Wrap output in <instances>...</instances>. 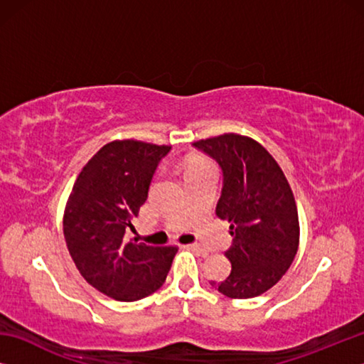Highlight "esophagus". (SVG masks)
<instances>
[{
    "instance_id": "obj_1",
    "label": "esophagus",
    "mask_w": 364,
    "mask_h": 364,
    "mask_svg": "<svg viewBox=\"0 0 364 364\" xmlns=\"http://www.w3.org/2000/svg\"><path fill=\"white\" fill-rule=\"evenodd\" d=\"M184 247L197 252V254L202 255V257H207V255H208V250L202 247V245H199V244H188V245H184Z\"/></svg>"
}]
</instances>
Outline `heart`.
<instances>
[{"instance_id":"b5f03b06","label":"heart","mask_w":364,"mask_h":364,"mask_svg":"<svg viewBox=\"0 0 364 364\" xmlns=\"http://www.w3.org/2000/svg\"><path fill=\"white\" fill-rule=\"evenodd\" d=\"M212 164L205 159H196L191 162L189 165V175L197 173V171H204V170H212Z\"/></svg>"}]
</instances>
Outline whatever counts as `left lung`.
Returning a JSON list of instances; mask_svg holds the SVG:
<instances>
[{
	"mask_svg": "<svg viewBox=\"0 0 364 364\" xmlns=\"http://www.w3.org/2000/svg\"><path fill=\"white\" fill-rule=\"evenodd\" d=\"M223 170L217 217L228 220L231 273L217 286L230 299H252L273 287L291 267L300 226L292 189L273 156L237 133L196 141Z\"/></svg>",
	"mask_w": 364,
	"mask_h": 364,
	"instance_id": "left-lung-1",
	"label": "left lung"
}]
</instances>
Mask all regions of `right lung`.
I'll use <instances>...</instances> for the list:
<instances>
[{
	"mask_svg": "<svg viewBox=\"0 0 364 364\" xmlns=\"http://www.w3.org/2000/svg\"><path fill=\"white\" fill-rule=\"evenodd\" d=\"M170 149L136 139L107 143L80 171L67 200L64 237L72 260L86 282L115 300L156 292L178 252L127 237Z\"/></svg>",
	"mask_w": 364,
	"mask_h": 364,
	"instance_id": "add662e5",
	"label": "right lung"
}]
</instances>
